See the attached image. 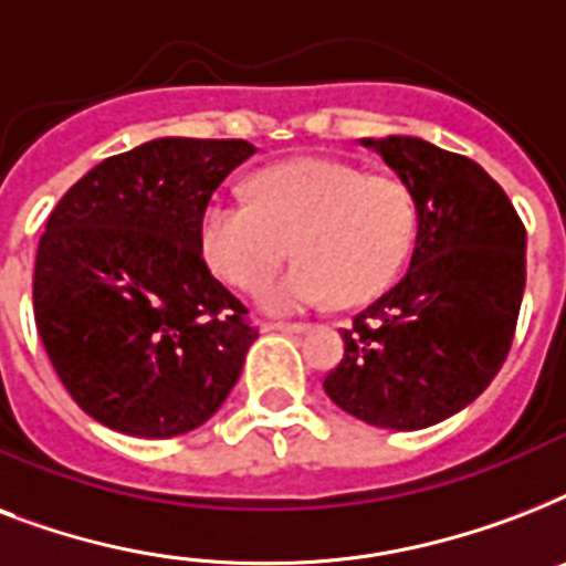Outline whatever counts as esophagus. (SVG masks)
<instances>
[{"instance_id": "esophagus-1", "label": "esophagus", "mask_w": 566, "mask_h": 566, "mask_svg": "<svg viewBox=\"0 0 566 566\" xmlns=\"http://www.w3.org/2000/svg\"><path fill=\"white\" fill-rule=\"evenodd\" d=\"M264 332H284V335H302L308 332L305 323H264Z\"/></svg>"}]
</instances>
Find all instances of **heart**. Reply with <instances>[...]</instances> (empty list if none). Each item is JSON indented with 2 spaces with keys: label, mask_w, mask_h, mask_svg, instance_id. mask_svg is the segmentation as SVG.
Wrapping results in <instances>:
<instances>
[{
  "label": "heart",
  "mask_w": 566,
  "mask_h": 566,
  "mask_svg": "<svg viewBox=\"0 0 566 566\" xmlns=\"http://www.w3.org/2000/svg\"><path fill=\"white\" fill-rule=\"evenodd\" d=\"M252 196H213L199 217V249L222 282L255 291L290 251L301 264L261 289L275 314L328 300L367 302L399 279L417 243L420 205L399 176H370L337 158L270 167Z\"/></svg>",
  "instance_id": "heart-1"
}]
</instances>
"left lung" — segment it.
I'll use <instances>...</instances> for the list:
<instances>
[{
	"mask_svg": "<svg viewBox=\"0 0 566 566\" xmlns=\"http://www.w3.org/2000/svg\"><path fill=\"white\" fill-rule=\"evenodd\" d=\"M413 188L420 231L399 284L344 328L328 399L378 429L413 431L473 402L500 373L526 291V226L464 155L420 137H364Z\"/></svg>",
	"mask_w": 566,
	"mask_h": 566,
	"instance_id": "obj_1",
	"label": "left lung"
}]
</instances>
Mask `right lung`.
Instances as JSON below:
<instances>
[{"label":"right lung","instance_id":"right-lung-1","mask_svg":"<svg viewBox=\"0 0 566 566\" xmlns=\"http://www.w3.org/2000/svg\"><path fill=\"white\" fill-rule=\"evenodd\" d=\"M247 140L158 137L61 196L34 261V323L84 413L135 438L199 429L258 328L199 249V217Z\"/></svg>","mask_w":566,"mask_h":566}]
</instances>
